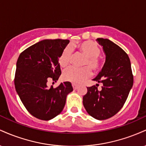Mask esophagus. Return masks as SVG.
<instances>
[{
	"label": "esophagus",
	"mask_w": 146,
	"mask_h": 146,
	"mask_svg": "<svg viewBox=\"0 0 146 146\" xmlns=\"http://www.w3.org/2000/svg\"><path fill=\"white\" fill-rule=\"evenodd\" d=\"M72 86H73V89H74V90H76L79 86L78 85L75 84H72Z\"/></svg>",
	"instance_id": "esophagus-1"
}]
</instances>
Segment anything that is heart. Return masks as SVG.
I'll list each match as a JSON object with an SVG mask.
<instances>
[{"instance_id":"1","label":"heart","mask_w":146,"mask_h":146,"mask_svg":"<svg viewBox=\"0 0 146 146\" xmlns=\"http://www.w3.org/2000/svg\"><path fill=\"white\" fill-rule=\"evenodd\" d=\"M73 45L70 47L67 46L64 49L60 57L59 62L62 66H65L69 63L71 57V48ZM80 51L86 56L84 65L89 66L93 70H98L100 67V62L98 60L101 51L96 43L93 41H85L78 44ZM91 75V70L88 66L83 68H75L69 66L65 68L62 73L64 80L71 82L73 83H82L85 79L89 78Z\"/></svg>"}]
</instances>
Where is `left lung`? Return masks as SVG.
<instances>
[{
    "label": "left lung",
    "instance_id": "left-lung-1",
    "mask_svg": "<svg viewBox=\"0 0 146 146\" xmlns=\"http://www.w3.org/2000/svg\"><path fill=\"white\" fill-rule=\"evenodd\" d=\"M96 40L103 48L106 60L102 71L93 80L102 83V89L98 90L95 86L88 87L83 105L90 116L104 120L123 107L133 85V75L129 57L121 47L108 39Z\"/></svg>",
    "mask_w": 146,
    "mask_h": 146
}]
</instances>
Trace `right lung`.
I'll return each mask as SVG.
<instances>
[{
    "instance_id": "1",
    "label": "right lung",
    "mask_w": 146,
    "mask_h": 146,
    "mask_svg": "<svg viewBox=\"0 0 146 146\" xmlns=\"http://www.w3.org/2000/svg\"><path fill=\"white\" fill-rule=\"evenodd\" d=\"M68 40L46 39L22 52L16 62L14 84L23 105L33 117L52 119L62 111L66 96L73 91L69 82L57 88H47V82H56L61 75L58 59Z\"/></svg>"
}]
</instances>
